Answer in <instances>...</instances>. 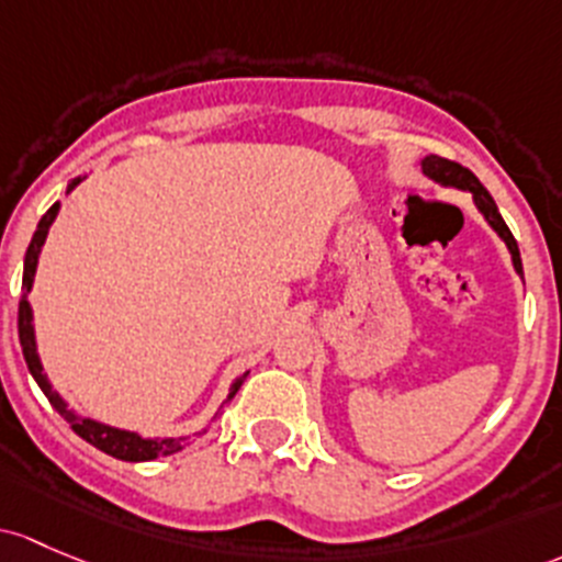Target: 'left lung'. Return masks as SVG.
Returning a JSON list of instances; mask_svg holds the SVG:
<instances>
[{
    "instance_id": "8db88e82",
    "label": "left lung",
    "mask_w": 562,
    "mask_h": 562,
    "mask_svg": "<svg viewBox=\"0 0 562 562\" xmlns=\"http://www.w3.org/2000/svg\"><path fill=\"white\" fill-rule=\"evenodd\" d=\"M423 172L428 175L434 182H439V186L460 188V191H469L471 196H474L476 210H480L484 215V221L493 226V232L506 241V247H509V252H512V263H515L517 274L522 277V258H519L517 239L512 236L509 226L504 223V217H501L498 206H495L493 196L487 193V188H484L482 182L476 180V175L471 172V169L460 167V164H454V161H450V158H441V156H425L423 158Z\"/></svg>"
}]
</instances>
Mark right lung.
<instances>
[{"mask_svg":"<svg viewBox=\"0 0 562 562\" xmlns=\"http://www.w3.org/2000/svg\"><path fill=\"white\" fill-rule=\"evenodd\" d=\"M80 180L82 177L69 182L67 193L72 191ZM58 206H61L58 202L53 204L50 210L43 215V221L37 223V232H34L32 241H29L26 258H23V296H21V301H18V339H21V350H23V358H26L29 371H32V376L37 380L40 390L47 395V401H50L53 409H56L64 420L72 425V430L80 436V439H86L88 445H93L97 450L108 452L117 460H128V463H139V460H153V458H161V454H172L177 450H182L188 441V436H180V439H142V436L134 434V430L112 428V425L97 423V420H91V417L75 415V412L67 406V401H64L61 395L53 390L50 382H47L43 363H40V356H37V341H34V326H32V304H29L26 293L32 291L34 271H37V261H40V250H43L45 236H47V232H50V223L56 221ZM245 380H247V371L234 380L232 390H228V398L223 401L221 412L226 409V404L234 398L236 390L241 387V382ZM221 412H217V415H221Z\"/></svg>","mask_w":562,"mask_h":562,"instance_id":"add662e5","label":"right lung"}]
</instances>
